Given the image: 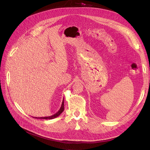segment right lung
<instances>
[{"instance_id":"add662e5","label":"right lung","mask_w":150,"mask_h":150,"mask_svg":"<svg viewBox=\"0 0 150 150\" xmlns=\"http://www.w3.org/2000/svg\"><path fill=\"white\" fill-rule=\"evenodd\" d=\"M64 99H63L62 100V103L61 104V106L59 109V110L56 114H54L52 116H46V117H34L35 118H38V119H44V120H51V119H54L55 118V117H57L59 116L61 113L64 111Z\"/></svg>"}]
</instances>
